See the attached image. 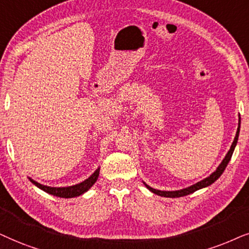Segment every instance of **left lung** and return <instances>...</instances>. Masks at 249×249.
I'll list each match as a JSON object with an SVG mask.
<instances>
[{
	"mask_svg": "<svg viewBox=\"0 0 249 249\" xmlns=\"http://www.w3.org/2000/svg\"><path fill=\"white\" fill-rule=\"evenodd\" d=\"M239 131H240V116H239V121H238V128H237V133H236V137H234V140L232 142V144H231L230 147V150L227 152V155H225V157L223 158V160L221 161V164L218 165L216 170H215L213 173H212L210 177H207L206 178H204V180H201L199 182H197V183L190 185V187L188 188H184V189H180V190H173V191H166V190H157V189H154L151 188L150 185H148L145 182H143V184L147 187V189H149L151 192H154L155 195H158V196L160 197H166V198H178V197H183V196H187V195H190L192 192L199 190V189H203V188H207L210 187L211 184H213L215 181L217 180L218 178L221 177L222 173H223L225 167L228 166L229 161H230L231 157H232V154L234 151V148H236L237 145V142H238V138H239Z\"/></svg>",
	"mask_w": 249,
	"mask_h": 249,
	"instance_id": "1",
	"label": "left lung"
}]
</instances>
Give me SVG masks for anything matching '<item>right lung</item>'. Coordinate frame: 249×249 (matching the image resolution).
I'll list each match as a JSON object with an SVG mask.
<instances>
[{
  "label": "right lung",
  "instance_id": "right-lung-1",
  "mask_svg": "<svg viewBox=\"0 0 249 249\" xmlns=\"http://www.w3.org/2000/svg\"><path fill=\"white\" fill-rule=\"evenodd\" d=\"M99 173H100V167H98L97 170L93 172V174H91L90 177L86 178V180L79 182L77 184L69 185V187H49V185L38 183L37 181L33 180L32 178H28L33 184L41 189V190L52 195V196L60 197V198H74L85 194V192L88 191L89 189L95 183V182H97L99 178Z\"/></svg>",
  "mask_w": 249,
  "mask_h": 249
}]
</instances>
